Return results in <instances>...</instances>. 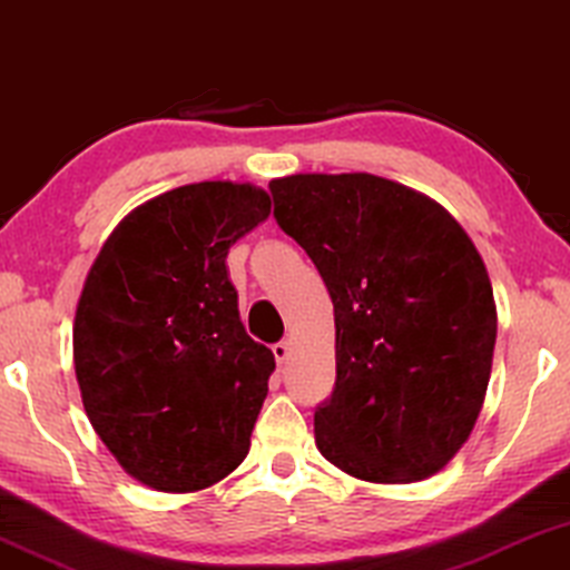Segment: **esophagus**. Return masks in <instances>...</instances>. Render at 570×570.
I'll return each mask as SVG.
<instances>
[{"label": "esophagus", "instance_id": "1", "mask_svg": "<svg viewBox=\"0 0 570 570\" xmlns=\"http://www.w3.org/2000/svg\"><path fill=\"white\" fill-rule=\"evenodd\" d=\"M272 353H275V361L283 365L287 361V355H291V342H277V345L272 347Z\"/></svg>", "mask_w": 570, "mask_h": 570}]
</instances>
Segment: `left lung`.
I'll list each match as a JSON object with an SVG mask.
<instances>
[{
	"label": "left lung",
	"instance_id": "left-lung-1",
	"mask_svg": "<svg viewBox=\"0 0 570 570\" xmlns=\"http://www.w3.org/2000/svg\"><path fill=\"white\" fill-rule=\"evenodd\" d=\"M275 217L334 303L337 381L316 449L357 480L407 485L470 439L493 368L485 262L439 202L373 174L269 181Z\"/></svg>",
	"mask_w": 570,
	"mask_h": 570
}]
</instances>
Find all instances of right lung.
I'll return each instance as SVG.
<instances>
[{"label":"right lung","mask_w":570,"mask_h":570,"mask_svg":"<svg viewBox=\"0 0 570 570\" xmlns=\"http://www.w3.org/2000/svg\"><path fill=\"white\" fill-rule=\"evenodd\" d=\"M269 209L248 181L163 191L116 225L85 277L82 407L124 472L160 493L215 485L252 446L275 355L240 324L225 256Z\"/></svg>","instance_id":"right-lung-1"}]
</instances>
